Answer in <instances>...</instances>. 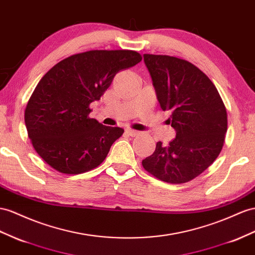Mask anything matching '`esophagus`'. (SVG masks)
<instances>
[{"instance_id": "34e87169", "label": "esophagus", "mask_w": 255, "mask_h": 255, "mask_svg": "<svg viewBox=\"0 0 255 255\" xmlns=\"http://www.w3.org/2000/svg\"><path fill=\"white\" fill-rule=\"evenodd\" d=\"M126 132L131 136H135L140 133V131H138V130H133V129H126Z\"/></svg>"}]
</instances>
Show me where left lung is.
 Here are the masks:
<instances>
[{
	"mask_svg": "<svg viewBox=\"0 0 255 255\" xmlns=\"http://www.w3.org/2000/svg\"><path fill=\"white\" fill-rule=\"evenodd\" d=\"M162 111L175 138L157 142L143 168L167 183H185L217 159L227 131V113L219 91L194 64L165 55H143Z\"/></svg>",
	"mask_w": 255,
	"mask_h": 255,
	"instance_id": "obj_1",
	"label": "left lung"
}]
</instances>
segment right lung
Segmentation results:
<instances>
[{
	"mask_svg": "<svg viewBox=\"0 0 255 255\" xmlns=\"http://www.w3.org/2000/svg\"><path fill=\"white\" fill-rule=\"evenodd\" d=\"M142 60L133 50H90L58 62L38 82L24 111V123L36 153L67 174L91 170L106 159L123 134L88 117L121 70Z\"/></svg>",
	"mask_w": 255,
	"mask_h": 255,
	"instance_id": "add662e5",
	"label": "right lung"
}]
</instances>
